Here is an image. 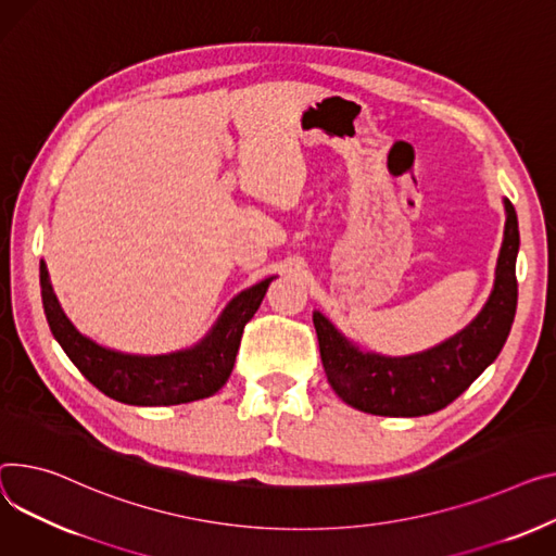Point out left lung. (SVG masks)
Wrapping results in <instances>:
<instances>
[{"instance_id":"obj_1","label":"left lung","mask_w":556,"mask_h":556,"mask_svg":"<svg viewBox=\"0 0 556 556\" xmlns=\"http://www.w3.org/2000/svg\"><path fill=\"white\" fill-rule=\"evenodd\" d=\"M505 230L494 288L480 313L450 340L427 351L391 357L362 351L319 311L313 324L328 384L353 409L374 416L416 418L445 409L498 357L516 313L519 218L503 199Z\"/></svg>"}]
</instances>
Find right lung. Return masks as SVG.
<instances>
[{"label": "right lung", "instance_id": "add662e5", "mask_svg": "<svg viewBox=\"0 0 556 556\" xmlns=\"http://www.w3.org/2000/svg\"><path fill=\"white\" fill-rule=\"evenodd\" d=\"M275 277L241 290L220 311L207 336L190 349L163 355H134L106 349L71 324L64 315L47 264L40 262L42 304L49 328L78 371L104 395L134 406H169L214 395L235 368L243 326L262 306Z\"/></svg>", "mask_w": 556, "mask_h": 556}]
</instances>
